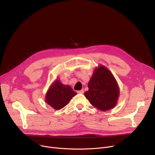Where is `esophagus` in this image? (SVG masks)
<instances>
[{
	"label": "esophagus",
	"mask_w": 155,
	"mask_h": 155,
	"mask_svg": "<svg viewBox=\"0 0 155 155\" xmlns=\"http://www.w3.org/2000/svg\"><path fill=\"white\" fill-rule=\"evenodd\" d=\"M84 90H83V89H82V90H80V91H77V93L78 94H83L84 93Z\"/></svg>",
	"instance_id": "obj_1"
}]
</instances>
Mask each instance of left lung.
<instances>
[{"mask_svg": "<svg viewBox=\"0 0 155 155\" xmlns=\"http://www.w3.org/2000/svg\"><path fill=\"white\" fill-rule=\"evenodd\" d=\"M88 87V91L84 95L94 107L105 111L115 106L119 89L116 79L107 68L104 66L96 68Z\"/></svg>", "mask_w": 155, "mask_h": 155, "instance_id": "1", "label": "left lung"}]
</instances>
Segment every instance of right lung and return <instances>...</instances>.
Returning a JSON list of instances; mask_svg holds the SVG:
<instances>
[{
    "mask_svg": "<svg viewBox=\"0 0 155 155\" xmlns=\"http://www.w3.org/2000/svg\"><path fill=\"white\" fill-rule=\"evenodd\" d=\"M76 94L70 86L63 85L57 80L49 88L46 95V102L54 109L60 110Z\"/></svg>",
    "mask_w": 155,
    "mask_h": 155,
    "instance_id": "right-lung-1",
    "label": "right lung"
}]
</instances>
